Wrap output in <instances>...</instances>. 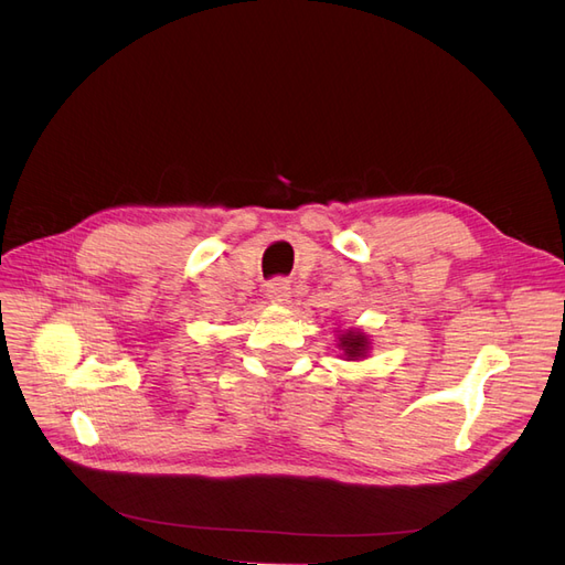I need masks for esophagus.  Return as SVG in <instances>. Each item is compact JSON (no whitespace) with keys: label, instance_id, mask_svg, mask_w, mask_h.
<instances>
[{"label":"esophagus","instance_id":"1","mask_svg":"<svg viewBox=\"0 0 565 565\" xmlns=\"http://www.w3.org/2000/svg\"><path fill=\"white\" fill-rule=\"evenodd\" d=\"M292 292H289V285L285 280H273L266 285V299L270 303H287Z\"/></svg>","mask_w":565,"mask_h":565}]
</instances>
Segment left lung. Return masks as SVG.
Here are the masks:
<instances>
[{
  "instance_id": "obj_1",
  "label": "left lung",
  "mask_w": 565,
  "mask_h": 565,
  "mask_svg": "<svg viewBox=\"0 0 565 565\" xmlns=\"http://www.w3.org/2000/svg\"><path fill=\"white\" fill-rule=\"evenodd\" d=\"M334 337H337V349L341 351V358H344V361H365L372 351L370 334L361 328L337 330Z\"/></svg>"
}]
</instances>
